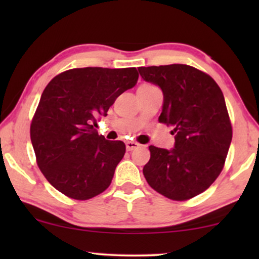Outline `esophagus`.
Listing matches in <instances>:
<instances>
[{"label": "esophagus", "mask_w": 259, "mask_h": 259, "mask_svg": "<svg viewBox=\"0 0 259 259\" xmlns=\"http://www.w3.org/2000/svg\"><path fill=\"white\" fill-rule=\"evenodd\" d=\"M139 146H140V145L138 144V143H136V141H127V143H126L127 151H133V150H136V148H138Z\"/></svg>", "instance_id": "obj_1"}]
</instances>
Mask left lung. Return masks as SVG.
Masks as SVG:
<instances>
[{
  "instance_id": "left-lung-1",
  "label": "left lung",
  "mask_w": 259,
  "mask_h": 259,
  "mask_svg": "<svg viewBox=\"0 0 259 259\" xmlns=\"http://www.w3.org/2000/svg\"><path fill=\"white\" fill-rule=\"evenodd\" d=\"M145 81L164 95L159 121L171 126L175 147L150 146L144 176L152 189L173 200L196 197L224 166L232 127L223 92L210 75L187 65L139 67Z\"/></svg>"
}]
</instances>
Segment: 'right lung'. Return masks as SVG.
I'll return each mask as SVG.
<instances>
[{
  "label": "right lung",
  "instance_id": "right-lung-1",
  "mask_svg": "<svg viewBox=\"0 0 259 259\" xmlns=\"http://www.w3.org/2000/svg\"><path fill=\"white\" fill-rule=\"evenodd\" d=\"M138 77L136 68L86 67L59 74L45 88L30 139L41 172L67 197L91 199L111 185L126 146L99 136L93 123Z\"/></svg>",
  "mask_w": 259,
  "mask_h": 259
}]
</instances>
